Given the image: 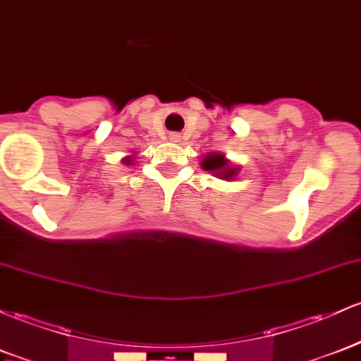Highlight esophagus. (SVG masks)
Listing matches in <instances>:
<instances>
[{"label": "esophagus", "instance_id": "obj_1", "mask_svg": "<svg viewBox=\"0 0 361 361\" xmlns=\"http://www.w3.org/2000/svg\"><path fill=\"white\" fill-rule=\"evenodd\" d=\"M169 138H171L173 142H180L181 135H180V133H171V135H169Z\"/></svg>", "mask_w": 361, "mask_h": 361}]
</instances>
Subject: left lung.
Segmentation results:
<instances>
[{
  "instance_id": "8db88e82",
  "label": "left lung",
  "mask_w": 361,
  "mask_h": 361,
  "mask_svg": "<svg viewBox=\"0 0 361 361\" xmlns=\"http://www.w3.org/2000/svg\"><path fill=\"white\" fill-rule=\"evenodd\" d=\"M202 168H204L205 171L216 173L217 176H221L223 180H229V178L235 176L236 173V168H229L228 161H226L224 156H221V154H209L207 157H204Z\"/></svg>"
}]
</instances>
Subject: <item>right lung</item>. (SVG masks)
Wrapping results in <instances>:
<instances>
[{
  "label": "right lung",
  "instance_id": "add662e5",
  "mask_svg": "<svg viewBox=\"0 0 361 361\" xmlns=\"http://www.w3.org/2000/svg\"><path fill=\"white\" fill-rule=\"evenodd\" d=\"M125 162H126V164H130V157H126V159H125Z\"/></svg>",
  "mask_w": 361,
  "mask_h": 361
}]
</instances>
